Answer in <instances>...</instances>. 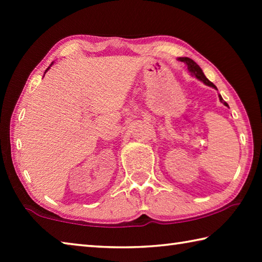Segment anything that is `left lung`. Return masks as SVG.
<instances>
[{
    "label": "left lung",
    "instance_id": "obj_1",
    "mask_svg": "<svg viewBox=\"0 0 262 262\" xmlns=\"http://www.w3.org/2000/svg\"><path fill=\"white\" fill-rule=\"evenodd\" d=\"M179 60L185 62V63L187 64L189 73L192 74V75H194V76L196 77L198 79H200V81H202L203 83L207 84V85H209V86H212V88L216 89V86L214 85V83H211V82L209 81V79H208V78L205 76V74H203L202 69H201L200 67H199V66H198L196 63H195V62H194L192 59H189V57H180ZM220 100H221L222 103H223L225 106H228V104L225 103V101L223 100V98H222L221 95H220Z\"/></svg>",
    "mask_w": 262,
    "mask_h": 262
}]
</instances>
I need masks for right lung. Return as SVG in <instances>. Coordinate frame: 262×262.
Wrapping results in <instances>:
<instances>
[{"mask_svg":"<svg viewBox=\"0 0 262 262\" xmlns=\"http://www.w3.org/2000/svg\"><path fill=\"white\" fill-rule=\"evenodd\" d=\"M51 66H52V64H51Z\"/></svg>","mask_w":262,"mask_h":262,"instance_id":"add662e5","label":"right lung"}]
</instances>
